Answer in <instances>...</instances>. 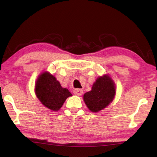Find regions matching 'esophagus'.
I'll use <instances>...</instances> for the list:
<instances>
[{"label": "esophagus", "mask_w": 157, "mask_h": 157, "mask_svg": "<svg viewBox=\"0 0 157 157\" xmlns=\"http://www.w3.org/2000/svg\"><path fill=\"white\" fill-rule=\"evenodd\" d=\"M73 93H74V94H75V95L81 96V95H82V94H83V90H82V89L77 88V89H75L74 90H73Z\"/></svg>", "instance_id": "34e87169"}]
</instances>
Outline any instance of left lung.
Instances as JSON below:
<instances>
[{
	"label": "left lung",
	"instance_id": "1",
	"mask_svg": "<svg viewBox=\"0 0 157 157\" xmlns=\"http://www.w3.org/2000/svg\"><path fill=\"white\" fill-rule=\"evenodd\" d=\"M115 84L108 74L99 76L92 90L84 94V101L90 111L98 113L106 108L114 99Z\"/></svg>",
	"mask_w": 157,
	"mask_h": 157
}]
</instances>
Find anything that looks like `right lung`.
<instances>
[{"label":"right lung","instance_id":"1","mask_svg":"<svg viewBox=\"0 0 157 157\" xmlns=\"http://www.w3.org/2000/svg\"><path fill=\"white\" fill-rule=\"evenodd\" d=\"M35 94L36 97L46 107L53 111H57L71 93L68 89L63 88L56 78L48 71L39 75L36 82Z\"/></svg>","mask_w":157,"mask_h":157}]
</instances>
